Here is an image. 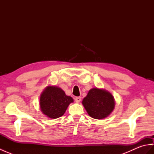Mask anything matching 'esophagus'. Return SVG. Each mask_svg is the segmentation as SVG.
<instances>
[{
	"label": "esophagus",
	"mask_w": 154,
	"mask_h": 154,
	"mask_svg": "<svg viewBox=\"0 0 154 154\" xmlns=\"http://www.w3.org/2000/svg\"><path fill=\"white\" fill-rule=\"evenodd\" d=\"M75 102H77V103H79L80 101L81 100V98L80 97H75Z\"/></svg>",
	"instance_id": "obj_1"
}]
</instances>
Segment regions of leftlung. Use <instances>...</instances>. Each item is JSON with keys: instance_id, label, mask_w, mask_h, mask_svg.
<instances>
[{"instance_id": "1", "label": "left lung", "mask_w": 154, "mask_h": 154, "mask_svg": "<svg viewBox=\"0 0 154 154\" xmlns=\"http://www.w3.org/2000/svg\"><path fill=\"white\" fill-rule=\"evenodd\" d=\"M82 104L91 117L94 119H103L112 112L115 101L112 94L109 91L93 88L83 99Z\"/></svg>"}]
</instances>
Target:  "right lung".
Instances as JSON below:
<instances>
[{
    "instance_id": "add662e5",
    "label": "right lung",
    "mask_w": 154,
    "mask_h": 154,
    "mask_svg": "<svg viewBox=\"0 0 154 154\" xmlns=\"http://www.w3.org/2000/svg\"><path fill=\"white\" fill-rule=\"evenodd\" d=\"M73 98L65 94L61 88L48 86L42 92L40 99L41 111L45 116L55 119L63 116Z\"/></svg>"
}]
</instances>
